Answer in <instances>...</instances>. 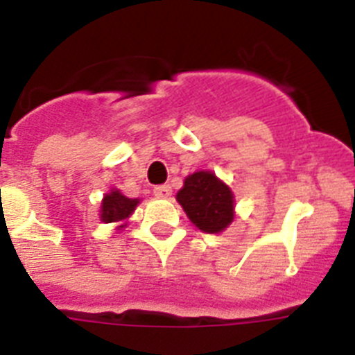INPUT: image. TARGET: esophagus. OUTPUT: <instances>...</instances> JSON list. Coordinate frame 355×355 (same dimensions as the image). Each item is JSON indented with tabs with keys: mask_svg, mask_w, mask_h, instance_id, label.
I'll return each mask as SVG.
<instances>
[{
	"mask_svg": "<svg viewBox=\"0 0 355 355\" xmlns=\"http://www.w3.org/2000/svg\"><path fill=\"white\" fill-rule=\"evenodd\" d=\"M155 196H159V198H169L171 196V186L168 184H162V186H157L153 189Z\"/></svg>",
	"mask_w": 355,
	"mask_h": 355,
	"instance_id": "esophagus-1",
	"label": "esophagus"
}]
</instances>
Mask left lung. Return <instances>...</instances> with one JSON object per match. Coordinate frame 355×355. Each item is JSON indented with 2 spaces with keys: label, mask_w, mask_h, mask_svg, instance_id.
I'll use <instances>...</instances> for the list:
<instances>
[{
  "label": "left lung",
  "mask_w": 355,
  "mask_h": 355,
  "mask_svg": "<svg viewBox=\"0 0 355 355\" xmlns=\"http://www.w3.org/2000/svg\"><path fill=\"white\" fill-rule=\"evenodd\" d=\"M177 202L204 233H222L234 218L233 191L211 171L189 175L177 193Z\"/></svg>",
  "instance_id": "obj_1"
}]
</instances>
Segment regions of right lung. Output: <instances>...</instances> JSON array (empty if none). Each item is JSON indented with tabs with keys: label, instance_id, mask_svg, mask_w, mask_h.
<instances>
[{
	"label": "right lung",
	"instance_id": "obj_1",
	"mask_svg": "<svg viewBox=\"0 0 355 355\" xmlns=\"http://www.w3.org/2000/svg\"><path fill=\"white\" fill-rule=\"evenodd\" d=\"M139 202H141L139 198H128L119 189H112L108 195H104L103 204H101V220L104 223L124 222L135 211ZM122 227H126V223L119 225V229Z\"/></svg>",
	"mask_w": 355,
	"mask_h": 355
}]
</instances>
